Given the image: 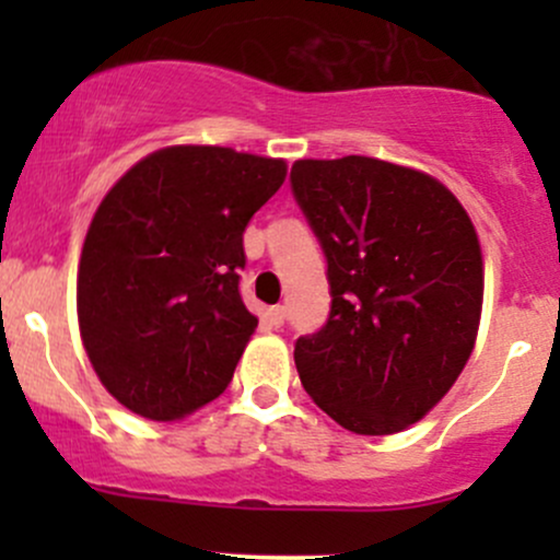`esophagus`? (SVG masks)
Masks as SVG:
<instances>
[{
	"instance_id": "1",
	"label": "esophagus",
	"mask_w": 560,
	"mask_h": 560,
	"mask_svg": "<svg viewBox=\"0 0 560 560\" xmlns=\"http://www.w3.org/2000/svg\"><path fill=\"white\" fill-rule=\"evenodd\" d=\"M268 318H271V324L279 329V326H284V318H287V307L284 305H276L268 311Z\"/></svg>"
}]
</instances>
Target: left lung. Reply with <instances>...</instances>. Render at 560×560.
Returning a JSON list of instances; mask_svg holds the SVG:
<instances>
[{"label":"left lung","mask_w":560,"mask_h":560,"mask_svg":"<svg viewBox=\"0 0 560 560\" xmlns=\"http://www.w3.org/2000/svg\"><path fill=\"white\" fill-rule=\"evenodd\" d=\"M292 189L331 284L326 326L294 345L302 387L347 432H402L447 395L477 345V229L445 184L387 160H298Z\"/></svg>","instance_id":"1"}]
</instances>
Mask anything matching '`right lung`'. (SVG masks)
Wrapping results in <instances>:
<instances>
[{
  "label": "right lung",
  "instance_id": "1",
  "mask_svg": "<svg viewBox=\"0 0 560 560\" xmlns=\"http://www.w3.org/2000/svg\"><path fill=\"white\" fill-rule=\"evenodd\" d=\"M284 178L281 158L173 144L100 202L75 311L94 374L131 413L182 421L229 387L258 329L240 298L242 234Z\"/></svg>",
  "mask_w": 560,
  "mask_h": 560
}]
</instances>
